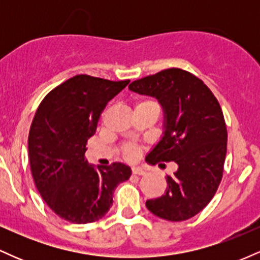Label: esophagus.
Here are the masks:
<instances>
[{
	"mask_svg": "<svg viewBox=\"0 0 260 260\" xmlns=\"http://www.w3.org/2000/svg\"><path fill=\"white\" fill-rule=\"evenodd\" d=\"M132 174L137 175V176H143V175L147 174V171H145V170L142 169V168H133L132 169Z\"/></svg>",
	"mask_w": 260,
	"mask_h": 260,
	"instance_id": "34e87169",
	"label": "esophagus"
}]
</instances>
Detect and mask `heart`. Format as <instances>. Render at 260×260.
Instances as JSON below:
<instances>
[{
    "label": "heart",
    "instance_id": "1",
    "mask_svg": "<svg viewBox=\"0 0 260 260\" xmlns=\"http://www.w3.org/2000/svg\"><path fill=\"white\" fill-rule=\"evenodd\" d=\"M150 104H155L154 101L151 100H142L137 104L136 107L143 106V105H150ZM143 151V147H140L138 144H133V143H127V144H123L121 147V154L123 156V159L127 161H134L137 160L140 156Z\"/></svg>",
    "mask_w": 260,
    "mask_h": 260
}]
</instances>
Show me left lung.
<instances>
[{"instance_id":"left-lung-1","label":"left lung","mask_w":260,"mask_h":260,"mask_svg":"<svg viewBox=\"0 0 260 260\" xmlns=\"http://www.w3.org/2000/svg\"><path fill=\"white\" fill-rule=\"evenodd\" d=\"M128 88L156 98L165 112V132L149 153V164L178 169L166 176L165 194L149 199L147 208L169 221H183L202 211L222 180L228 129L215 95L194 74L169 68L134 80Z\"/></svg>"}]
</instances>
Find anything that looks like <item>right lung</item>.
<instances>
[{"instance_id": "right-lung-1", "label": "right lung", "mask_w": 260, "mask_h": 260, "mask_svg": "<svg viewBox=\"0 0 260 260\" xmlns=\"http://www.w3.org/2000/svg\"><path fill=\"white\" fill-rule=\"evenodd\" d=\"M128 83L78 74L52 89L35 112L28 138L31 175L61 219L73 223L101 219L112 207L115 188L131 177L123 164L96 170L84 156L101 112Z\"/></svg>"}]
</instances>
